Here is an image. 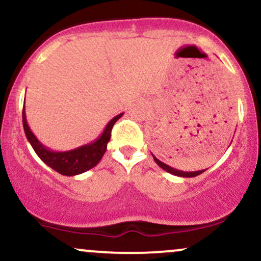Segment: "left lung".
I'll return each instance as SVG.
<instances>
[{
  "instance_id": "8db88e82",
  "label": "left lung",
  "mask_w": 261,
  "mask_h": 261,
  "mask_svg": "<svg viewBox=\"0 0 261 261\" xmlns=\"http://www.w3.org/2000/svg\"><path fill=\"white\" fill-rule=\"evenodd\" d=\"M152 155H153V158H154V161H155L156 164L161 166L163 170L170 172V174H172V175H176V176H181V177H196V176H198V175L202 174V172L205 171V170H198V171H182V170H177V169L171 168L170 165L165 164V163H163V162L159 161V159L156 158L154 154H152Z\"/></svg>"
}]
</instances>
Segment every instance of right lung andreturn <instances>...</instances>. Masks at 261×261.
I'll return each instance as SVG.
<instances>
[{
    "mask_svg": "<svg viewBox=\"0 0 261 261\" xmlns=\"http://www.w3.org/2000/svg\"><path fill=\"white\" fill-rule=\"evenodd\" d=\"M124 113L117 115L107 124V126L100 134L98 139H96L92 142L84 144V146L77 147V148L64 150V152H56V150L49 149L45 144H42L37 140V137L30 130L29 125L27 121V115H25V107L23 108V126L24 133L27 135V139L29 141L31 147L39 158L56 170L59 174L64 176H75V175L83 174V172L90 170L93 166L98 164L103 154L106 153L107 144L111 140V133L113 125L122 117Z\"/></svg>",
    "mask_w": 261,
    "mask_h": 261,
    "instance_id": "1",
    "label": "right lung"
}]
</instances>
